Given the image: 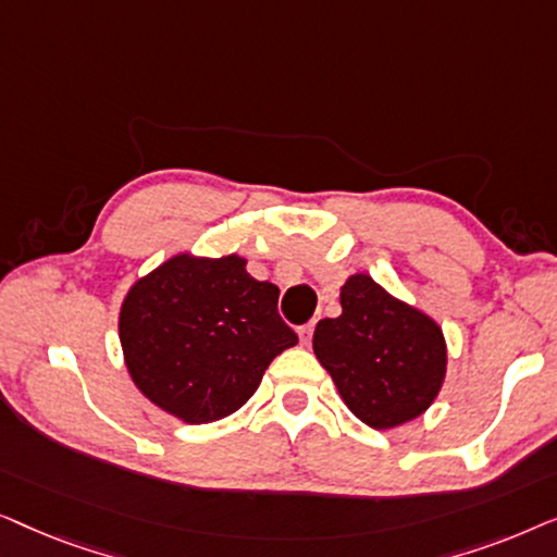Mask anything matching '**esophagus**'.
I'll use <instances>...</instances> for the list:
<instances>
[{"instance_id":"1","label":"esophagus","mask_w":557,"mask_h":557,"mask_svg":"<svg viewBox=\"0 0 557 557\" xmlns=\"http://www.w3.org/2000/svg\"><path fill=\"white\" fill-rule=\"evenodd\" d=\"M311 334H314V322L304 324V326H301V330H299V337H301V342H304V345H309V342H311Z\"/></svg>"}]
</instances>
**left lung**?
Segmentation results:
<instances>
[{"label":"left lung","mask_w":557,"mask_h":557,"mask_svg":"<svg viewBox=\"0 0 557 557\" xmlns=\"http://www.w3.org/2000/svg\"><path fill=\"white\" fill-rule=\"evenodd\" d=\"M342 314L314 330V355L345 406L375 431L416 421L446 380L444 330L425 311L385 292L368 273L339 288Z\"/></svg>","instance_id":"1"}]
</instances>
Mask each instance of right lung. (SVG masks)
<instances>
[{"mask_svg":"<svg viewBox=\"0 0 557 557\" xmlns=\"http://www.w3.org/2000/svg\"><path fill=\"white\" fill-rule=\"evenodd\" d=\"M248 258L174 253L136 278L119 309L128 377L182 423H212L246 406L273 357L294 347L278 288L246 271Z\"/></svg>","mask_w":557,"mask_h":557,"instance_id":"add662e5","label":"right lung"}]
</instances>
